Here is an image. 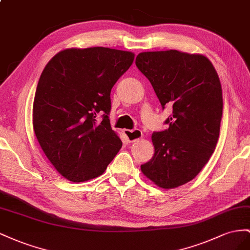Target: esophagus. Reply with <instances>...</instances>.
Listing matches in <instances>:
<instances>
[{"label":"esophagus","mask_w":250,"mask_h":250,"mask_svg":"<svg viewBox=\"0 0 250 250\" xmlns=\"http://www.w3.org/2000/svg\"><path fill=\"white\" fill-rule=\"evenodd\" d=\"M124 133L127 138V141L129 142H135L136 140L140 139L142 137V132L138 129H135V130H124Z\"/></svg>","instance_id":"esophagus-1"}]
</instances>
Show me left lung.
<instances>
[{
  "label": "left lung",
  "mask_w": 250,
  "mask_h": 250,
  "mask_svg": "<svg viewBox=\"0 0 250 250\" xmlns=\"http://www.w3.org/2000/svg\"><path fill=\"white\" fill-rule=\"evenodd\" d=\"M135 63L162 109H173L168 129L153 133L155 153L141 172L161 188H175L194 179L216 148L223 111L219 76L204 55L178 50L141 52Z\"/></svg>",
  "instance_id": "1"
}]
</instances>
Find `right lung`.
I'll use <instances>...</instances> for the list:
<instances>
[{
    "instance_id": "add662e5",
    "label": "right lung",
    "mask_w": 250,
    "mask_h": 250,
    "mask_svg": "<svg viewBox=\"0 0 250 250\" xmlns=\"http://www.w3.org/2000/svg\"><path fill=\"white\" fill-rule=\"evenodd\" d=\"M134 53L69 48L49 61L35 91L32 124L49 161L67 180L101 176L123 146L110 125L111 90ZM98 113L103 114L101 123Z\"/></svg>"
}]
</instances>
